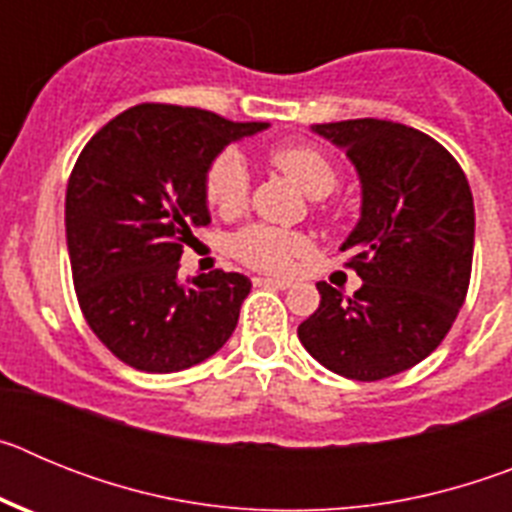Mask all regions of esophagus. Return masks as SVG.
<instances>
[{
    "label": "esophagus",
    "mask_w": 512,
    "mask_h": 512,
    "mask_svg": "<svg viewBox=\"0 0 512 512\" xmlns=\"http://www.w3.org/2000/svg\"><path fill=\"white\" fill-rule=\"evenodd\" d=\"M253 284H256V287H271V289L292 287V282H289V279H271V277H256L253 279Z\"/></svg>",
    "instance_id": "obj_1"
}]
</instances>
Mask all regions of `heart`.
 I'll return each mask as SVG.
<instances>
[{
    "label": "heart",
    "mask_w": 512,
    "mask_h": 512,
    "mask_svg": "<svg viewBox=\"0 0 512 512\" xmlns=\"http://www.w3.org/2000/svg\"><path fill=\"white\" fill-rule=\"evenodd\" d=\"M271 164L292 179L307 197H325L336 189L338 169L323 151L312 146H279L269 153ZM248 169L238 151L228 148L210 161L205 171V200L220 215H233L248 202ZM230 251L246 266L282 271L292 259L310 251L307 235L253 223L241 228L230 241Z\"/></svg>",
    "instance_id": "1"
}]
</instances>
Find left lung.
<instances>
[{
  "label": "left lung",
  "mask_w": 512,
  "mask_h": 512,
  "mask_svg": "<svg viewBox=\"0 0 512 512\" xmlns=\"http://www.w3.org/2000/svg\"><path fill=\"white\" fill-rule=\"evenodd\" d=\"M346 148L361 179V220L341 251L354 297L318 282L320 307L297 336L325 369L377 382L420 364L454 325L472 277L474 200L446 148L390 120L312 125Z\"/></svg>",
  "instance_id": "8db88e82"
}]
</instances>
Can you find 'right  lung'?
I'll return each instance as SVG.
<instances>
[{
  "mask_svg": "<svg viewBox=\"0 0 512 512\" xmlns=\"http://www.w3.org/2000/svg\"><path fill=\"white\" fill-rule=\"evenodd\" d=\"M269 128L176 104H135L92 135L66 187L76 300L94 336L138 372L171 374L233 336L248 277L184 284L179 259L210 223L205 171L230 140Z\"/></svg>",
  "mask_w": 512,
  "mask_h": 512,
  "instance_id": "obj_1",
  "label": "right lung"
}]
</instances>
